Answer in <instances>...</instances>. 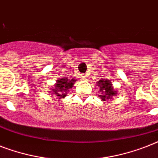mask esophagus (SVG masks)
Segmentation results:
<instances>
[{
    "instance_id": "1",
    "label": "esophagus",
    "mask_w": 158,
    "mask_h": 158,
    "mask_svg": "<svg viewBox=\"0 0 158 158\" xmlns=\"http://www.w3.org/2000/svg\"><path fill=\"white\" fill-rule=\"evenodd\" d=\"M82 77H83L84 79H87V76H86V75H85V74H84V75H83V76H82Z\"/></svg>"
}]
</instances>
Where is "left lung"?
Listing matches in <instances>:
<instances>
[{"mask_svg":"<svg viewBox=\"0 0 158 158\" xmlns=\"http://www.w3.org/2000/svg\"><path fill=\"white\" fill-rule=\"evenodd\" d=\"M97 85L100 91V95H98V97L102 101L106 102L110 100L112 98V97L117 95V90L114 89L112 83L109 79H101L97 82Z\"/></svg>","mask_w":158,"mask_h":158,"instance_id":"8db88e82","label":"left lung"}]
</instances>
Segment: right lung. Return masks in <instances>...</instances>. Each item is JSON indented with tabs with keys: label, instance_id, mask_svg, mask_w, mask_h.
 Instances as JSON below:
<instances>
[{
	"label": "right lung",
	"instance_id": "right-lung-1",
	"mask_svg": "<svg viewBox=\"0 0 158 158\" xmlns=\"http://www.w3.org/2000/svg\"><path fill=\"white\" fill-rule=\"evenodd\" d=\"M75 79H67L66 77L60 78L59 80H56V84H54V87H51L49 93L52 94V95H54L56 99H61L65 98L67 95V91H69L74 84L76 83Z\"/></svg>",
	"mask_w": 158,
	"mask_h": 158
}]
</instances>
